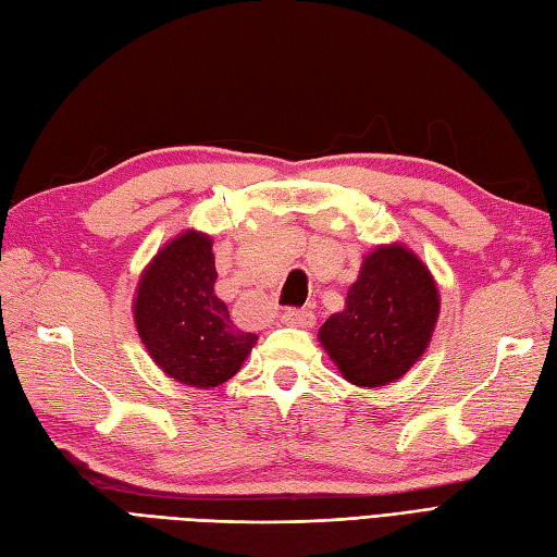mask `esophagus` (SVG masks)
<instances>
[{
    "instance_id": "1",
    "label": "esophagus",
    "mask_w": 557,
    "mask_h": 557,
    "mask_svg": "<svg viewBox=\"0 0 557 557\" xmlns=\"http://www.w3.org/2000/svg\"><path fill=\"white\" fill-rule=\"evenodd\" d=\"M312 320H314V314L308 310H300V308H290L281 314V322L288 326H310Z\"/></svg>"
}]
</instances>
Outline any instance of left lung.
Here are the masks:
<instances>
[{
  "label": "left lung",
  "instance_id": "1",
  "mask_svg": "<svg viewBox=\"0 0 557 557\" xmlns=\"http://www.w3.org/2000/svg\"><path fill=\"white\" fill-rule=\"evenodd\" d=\"M440 312L428 267L401 245L377 247L346 295V310L320 329V342L348 382L384 387L423 356Z\"/></svg>",
  "mask_w": 557,
  "mask_h": 557
}]
</instances>
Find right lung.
<instances>
[{
	"mask_svg": "<svg viewBox=\"0 0 557 557\" xmlns=\"http://www.w3.org/2000/svg\"><path fill=\"white\" fill-rule=\"evenodd\" d=\"M215 278L211 237L187 231L156 255L134 300L149 356L168 377L199 389L228 382L257 342L233 324Z\"/></svg>",
	"mask_w": 557,
	"mask_h": 557,
	"instance_id": "1",
	"label": "right lung"
}]
</instances>
